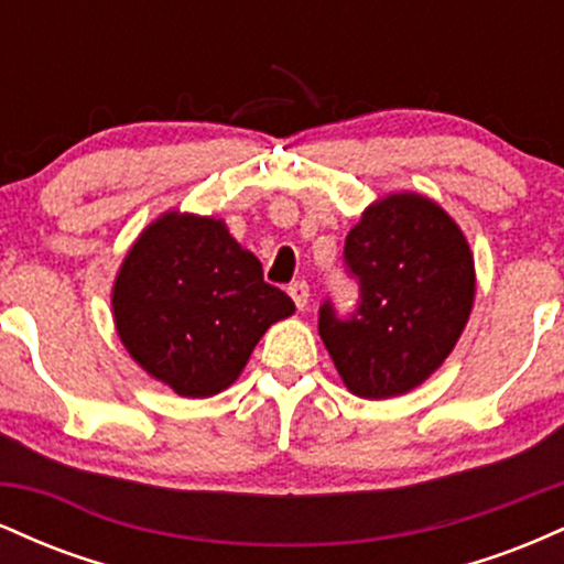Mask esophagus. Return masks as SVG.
<instances>
[{
    "label": "esophagus",
    "mask_w": 564,
    "mask_h": 564,
    "mask_svg": "<svg viewBox=\"0 0 564 564\" xmlns=\"http://www.w3.org/2000/svg\"><path fill=\"white\" fill-rule=\"evenodd\" d=\"M289 296L294 300L296 307L304 310V307H307V300H310V286L304 281H294L289 286Z\"/></svg>",
    "instance_id": "esophagus-1"
}]
</instances>
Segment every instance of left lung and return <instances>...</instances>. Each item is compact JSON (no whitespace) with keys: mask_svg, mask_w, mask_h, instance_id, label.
<instances>
[{"mask_svg":"<svg viewBox=\"0 0 564 564\" xmlns=\"http://www.w3.org/2000/svg\"><path fill=\"white\" fill-rule=\"evenodd\" d=\"M345 262L358 278L352 315L321 304L318 332L352 394L387 400L443 366L475 302V260L462 228L419 193L379 198L347 232Z\"/></svg>","mask_w":564,"mask_h":564,"instance_id":"1","label":"left lung"}]
</instances>
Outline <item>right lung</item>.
Instances as JSON below:
<instances>
[{
	"mask_svg": "<svg viewBox=\"0 0 564 564\" xmlns=\"http://www.w3.org/2000/svg\"><path fill=\"white\" fill-rule=\"evenodd\" d=\"M113 321L134 364L183 398L241 377L251 349L294 302L223 219L166 212L140 232L113 283Z\"/></svg>",
	"mask_w": 564,
	"mask_h": 564,
	"instance_id": "right-lung-1",
	"label": "right lung"
}]
</instances>
